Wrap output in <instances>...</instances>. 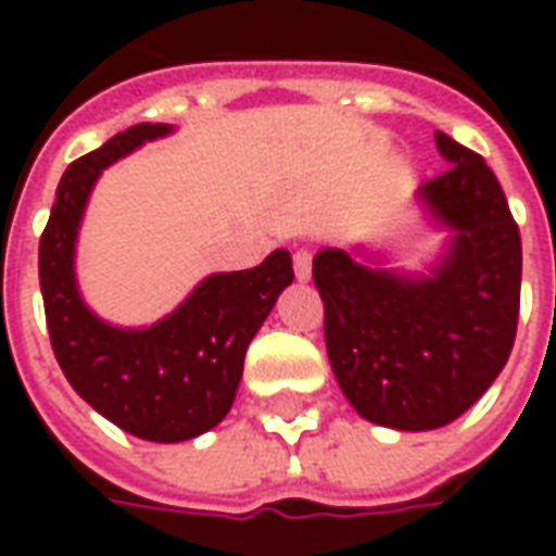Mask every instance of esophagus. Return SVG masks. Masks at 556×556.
<instances>
[{
  "mask_svg": "<svg viewBox=\"0 0 556 556\" xmlns=\"http://www.w3.org/2000/svg\"><path fill=\"white\" fill-rule=\"evenodd\" d=\"M291 262H294V274H298L301 282H306V279L313 277V253H309V250H294Z\"/></svg>",
  "mask_w": 556,
  "mask_h": 556,
  "instance_id": "esophagus-1",
  "label": "esophagus"
}]
</instances>
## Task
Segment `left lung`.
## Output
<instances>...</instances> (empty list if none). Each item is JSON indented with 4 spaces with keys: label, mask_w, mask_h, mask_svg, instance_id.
<instances>
[{
    "label": "left lung",
    "mask_w": 556,
    "mask_h": 556,
    "mask_svg": "<svg viewBox=\"0 0 556 556\" xmlns=\"http://www.w3.org/2000/svg\"><path fill=\"white\" fill-rule=\"evenodd\" d=\"M446 172L419 187L455 231L431 277H399L345 250L313 258L325 342L342 393L378 426L441 429L462 417L509 361L521 306V235L489 163L434 134Z\"/></svg>",
    "instance_id": "left-lung-1"
}]
</instances>
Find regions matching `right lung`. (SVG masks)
I'll use <instances>...</instances> for the list:
<instances>
[{
	"mask_svg": "<svg viewBox=\"0 0 556 556\" xmlns=\"http://www.w3.org/2000/svg\"><path fill=\"white\" fill-rule=\"evenodd\" d=\"M169 130L134 125L74 160L38 247L47 330L65 378L118 429L157 443L190 441L229 414L255 330L294 279L289 250H277L258 267L207 277L175 313L146 330L106 325L83 303L74 243L91 187L110 163Z\"/></svg>",
	"mask_w": 556,
	"mask_h": 556,
	"instance_id": "add662e5",
	"label": "right lung"
}]
</instances>
